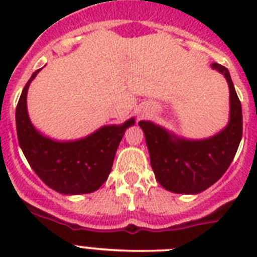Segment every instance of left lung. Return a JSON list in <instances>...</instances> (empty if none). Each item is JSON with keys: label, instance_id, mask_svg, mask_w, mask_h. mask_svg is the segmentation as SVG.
Here are the masks:
<instances>
[{"label": "left lung", "instance_id": "8db88e82", "mask_svg": "<svg viewBox=\"0 0 257 257\" xmlns=\"http://www.w3.org/2000/svg\"><path fill=\"white\" fill-rule=\"evenodd\" d=\"M228 81L230 119L220 134L206 140L179 139L152 122L140 121L156 179L165 189L194 194L221 178L234 158L242 139V106L229 70L213 63Z\"/></svg>", "mask_w": 257, "mask_h": 257}]
</instances>
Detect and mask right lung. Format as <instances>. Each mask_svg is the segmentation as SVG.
Listing matches in <instances>:
<instances>
[{"label": "right lung", "instance_id": "right-lung-1", "mask_svg": "<svg viewBox=\"0 0 257 257\" xmlns=\"http://www.w3.org/2000/svg\"><path fill=\"white\" fill-rule=\"evenodd\" d=\"M32 74L23 88L17 105V133L19 145L31 167L46 185L63 194L91 193L105 183L112 170L115 152L134 118L121 126H104L77 142L59 143L35 130L27 113V92Z\"/></svg>", "mask_w": 257, "mask_h": 257}]
</instances>
